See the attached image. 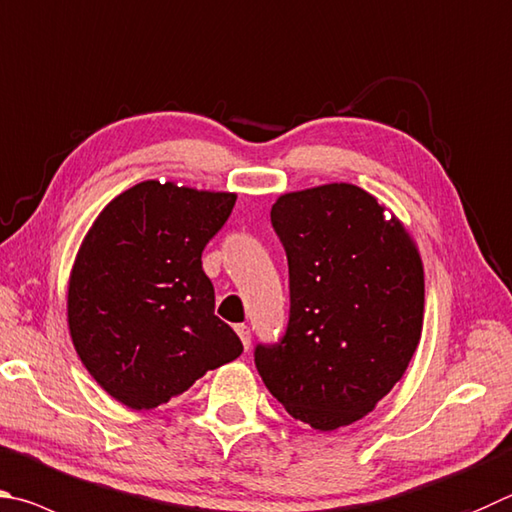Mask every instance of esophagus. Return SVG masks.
<instances>
[{"label": "esophagus", "mask_w": 512, "mask_h": 512, "mask_svg": "<svg viewBox=\"0 0 512 512\" xmlns=\"http://www.w3.org/2000/svg\"><path fill=\"white\" fill-rule=\"evenodd\" d=\"M235 331H237V336H239V340L244 342V347L248 349L250 347V329L246 327V324H237L235 327Z\"/></svg>", "instance_id": "obj_1"}]
</instances>
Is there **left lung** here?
<instances>
[{"mask_svg": "<svg viewBox=\"0 0 512 512\" xmlns=\"http://www.w3.org/2000/svg\"><path fill=\"white\" fill-rule=\"evenodd\" d=\"M383 212L351 183L284 194L271 210L291 309L284 336L255 347V367L286 412L320 432L374 410L421 340V257Z\"/></svg>", "mask_w": 512, "mask_h": 512, "instance_id": "left-lung-1", "label": "left lung"}]
</instances>
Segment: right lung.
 I'll return each mask as SVG.
<instances>
[{
  "mask_svg": "<svg viewBox=\"0 0 512 512\" xmlns=\"http://www.w3.org/2000/svg\"><path fill=\"white\" fill-rule=\"evenodd\" d=\"M237 197L145 181L109 203L69 280V329L82 365L116 401L152 410L244 345L215 315L201 253Z\"/></svg>",
  "mask_w": 512,
  "mask_h": 512,
  "instance_id": "obj_1",
  "label": "right lung"
}]
</instances>
